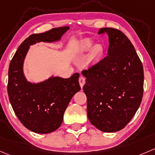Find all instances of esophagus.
Masks as SVG:
<instances>
[{"mask_svg": "<svg viewBox=\"0 0 155 155\" xmlns=\"http://www.w3.org/2000/svg\"><path fill=\"white\" fill-rule=\"evenodd\" d=\"M79 84L81 88H83L84 84H85V78L83 77V76H81V77L79 78Z\"/></svg>", "mask_w": 155, "mask_h": 155, "instance_id": "esophagus-1", "label": "esophagus"}]
</instances>
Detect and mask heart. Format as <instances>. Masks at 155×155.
Returning <instances> with one entry per match:
<instances>
[{
  "label": "heart",
  "mask_w": 155,
  "mask_h": 155,
  "mask_svg": "<svg viewBox=\"0 0 155 155\" xmlns=\"http://www.w3.org/2000/svg\"><path fill=\"white\" fill-rule=\"evenodd\" d=\"M94 45V42L89 38L82 39L75 48V52L78 54H83L89 51ZM104 55V48L101 45H95L91 51L89 60L91 63H95L99 61Z\"/></svg>",
  "instance_id": "obj_1"
}]
</instances>
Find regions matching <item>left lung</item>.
Here are the masks:
<instances>
[{"mask_svg":"<svg viewBox=\"0 0 155 155\" xmlns=\"http://www.w3.org/2000/svg\"><path fill=\"white\" fill-rule=\"evenodd\" d=\"M109 38L107 55L88 70L84 92L87 116L100 130L112 133L122 130L138 110L143 95V67L134 47L119 30L104 28L98 34Z\"/></svg>","mask_w":155,"mask_h":155,"instance_id":"1","label":"left lung"}]
</instances>
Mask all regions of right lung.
<instances>
[{"instance_id": "right-lung-1", "label": "right lung", "mask_w": 155, "mask_h": 155, "mask_svg": "<svg viewBox=\"0 0 155 155\" xmlns=\"http://www.w3.org/2000/svg\"><path fill=\"white\" fill-rule=\"evenodd\" d=\"M68 29L69 27H62L30 35L20 45L9 64V101L22 125L35 133H51L61 125L71 98L81 90L79 73H74L69 78L52 76L34 84L27 81L24 74V61L30 45L40 42H57Z\"/></svg>"}]
</instances>
